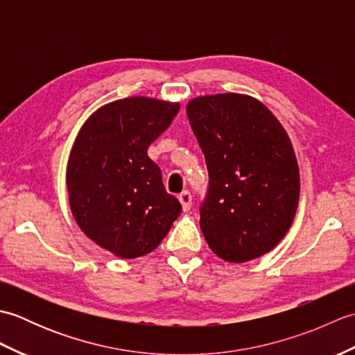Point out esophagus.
Returning a JSON list of instances; mask_svg holds the SVG:
<instances>
[{
	"label": "esophagus",
	"instance_id": "1",
	"mask_svg": "<svg viewBox=\"0 0 355 355\" xmlns=\"http://www.w3.org/2000/svg\"><path fill=\"white\" fill-rule=\"evenodd\" d=\"M178 200H180V202H182V207L184 212H187V210H189L192 206V193L189 191H183L182 193H180Z\"/></svg>",
	"mask_w": 355,
	"mask_h": 355
}]
</instances>
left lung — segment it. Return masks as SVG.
<instances>
[{"label": "left lung", "instance_id": "1", "mask_svg": "<svg viewBox=\"0 0 355 355\" xmlns=\"http://www.w3.org/2000/svg\"><path fill=\"white\" fill-rule=\"evenodd\" d=\"M186 111L209 172L200 207L209 247L238 263L273 250L299 205V166L288 134L252 96L195 97Z\"/></svg>", "mask_w": 355, "mask_h": 355}]
</instances>
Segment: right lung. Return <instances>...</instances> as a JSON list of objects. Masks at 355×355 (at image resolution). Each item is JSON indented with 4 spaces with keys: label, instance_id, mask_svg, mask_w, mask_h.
I'll use <instances>...</instances> for the list:
<instances>
[{
    "label": "right lung",
    "instance_id": "add662e5",
    "mask_svg": "<svg viewBox=\"0 0 355 355\" xmlns=\"http://www.w3.org/2000/svg\"><path fill=\"white\" fill-rule=\"evenodd\" d=\"M180 103L126 97L103 105L80 128L67 166L71 214L85 235L123 259L150 253L182 214L148 148Z\"/></svg>",
    "mask_w": 355,
    "mask_h": 355
}]
</instances>
